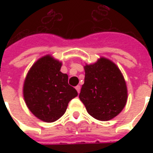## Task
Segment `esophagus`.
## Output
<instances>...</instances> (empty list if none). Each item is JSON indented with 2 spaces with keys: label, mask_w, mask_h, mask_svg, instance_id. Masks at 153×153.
<instances>
[{
  "label": "esophagus",
  "mask_w": 153,
  "mask_h": 153,
  "mask_svg": "<svg viewBox=\"0 0 153 153\" xmlns=\"http://www.w3.org/2000/svg\"><path fill=\"white\" fill-rule=\"evenodd\" d=\"M75 89L77 90V92H78V93H79L80 89H81V87H80L79 85H78V86L75 87Z\"/></svg>",
  "instance_id": "esophagus-1"
}]
</instances>
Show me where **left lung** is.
I'll return each instance as SVG.
<instances>
[{
  "instance_id": "8db88e82",
  "label": "left lung",
  "mask_w": 153,
  "mask_h": 153,
  "mask_svg": "<svg viewBox=\"0 0 153 153\" xmlns=\"http://www.w3.org/2000/svg\"><path fill=\"white\" fill-rule=\"evenodd\" d=\"M84 83L79 99L93 118L107 121L118 115L127 102L128 90L118 66L105 57L84 65Z\"/></svg>"
}]
</instances>
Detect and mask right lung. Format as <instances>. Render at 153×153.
Masks as SVG:
<instances>
[{"instance_id": "1", "label": "right lung", "mask_w": 153, "mask_h": 153, "mask_svg": "<svg viewBox=\"0 0 153 153\" xmlns=\"http://www.w3.org/2000/svg\"><path fill=\"white\" fill-rule=\"evenodd\" d=\"M62 62L51 55L35 62L24 83L23 94L29 111L41 120L51 123L65 114L78 93L68 83V75L60 72Z\"/></svg>"}]
</instances>
